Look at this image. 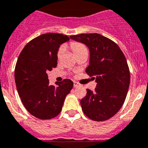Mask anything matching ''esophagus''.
I'll list each match as a JSON object with an SVG mask.
<instances>
[{"mask_svg": "<svg viewBox=\"0 0 148 148\" xmlns=\"http://www.w3.org/2000/svg\"><path fill=\"white\" fill-rule=\"evenodd\" d=\"M74 87H79V86H80V84H79V83H78L77 82L74 81Z\"/></svg>", "mask_w": 148, "mask_h": 148, "instance_id": "esophagus-1", "label": "esophagus"}]
</instances>
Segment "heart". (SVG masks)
Returning <instances> with one entry per match:
<instances>
[{
    "mask_svg": "<svg viewBox=\"0 0 148 148\" xmlns=\"http://www.w3.org/2000/svg\"><path fill=\"white\" fill-rule=\"evenodd\" d=\"M70 46L71 48L72 49L73 52H74V55L80 52V51H83V50H87L86 47V46H85L84 45H83V44L81 43H78V42H71ZM63 49L64 47H62V46L59 49L58 53H57V57H58V58H60V57H61Z\"/></svg>",
    "mask_w": 148,
    "mask_h": 148,
    "instance_id": "b5f03b06",
    "label": "heart"
}]
</instances>
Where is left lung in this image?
Returning <instances> with one entry per match:
<instances>
[{
    "label": "left lung",
    "mask_w": 148,
    "mask_h": 148,
    "mask_svg": "<svg viewBox=\"0 0 148 148\" xmlns=\"http://www.w3.org/2000/svg\"><path fill=\"white\" fill-rule=\"evenodd\" d=\"M70 38L88 47L86 72L97 83L94 91L86 89L80 101L82 110L92 120H107L119 111L127 94L130 74L127 60L117 44L101 34L83 33Z\"/></svg>",
    "instance_id": "8db88e82"
}]
</instances>
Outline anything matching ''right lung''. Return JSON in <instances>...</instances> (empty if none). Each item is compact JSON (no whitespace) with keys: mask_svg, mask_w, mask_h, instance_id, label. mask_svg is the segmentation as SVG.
<instances>
[{"mask_svg":"<svg viewBox=\"0 0 148 148\" xmlns=\"http://www.w3.org/2000/svg\"><path fill=\"white\" fill-rule=\"evenodd\" d=\"M69 38L49 33L33 38L21 52L15 69L18 93L24 107L31 115L42 120L57 116L74 83L69 79L49 84L47 72L57 65V53Z\"/></svg>","mask_w":148,"mask_h":148,"instance_id":"add662e5","label":"right lung"}]
</instances>
